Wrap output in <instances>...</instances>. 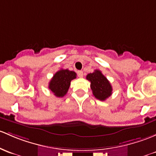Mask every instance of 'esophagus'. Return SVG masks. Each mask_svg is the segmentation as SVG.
Masks as SVG:
<instances>
[{
    "instance_id": "1",
    "label": "esophagus",
    "mask_w": 156,
    "mask_h": 156,
    "mask_svg": "<svg viewBox=\"0 0 156 156\" xmlns=\"http://www.w3.org/2000/svg\"><path fill=\"white\" fill-rule=\"evenodd\" d=\"M77 74H78V76L79 77V78H82V77L83 76V71H78V73H77Z\"/></svg>"
}]
</instances>
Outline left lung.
<instances>
[{
  "label": "left lung",
  "instance_id": "8db88e82",
  "mask_svg": "<svg viewBox=\"0 0 156 156\" xmlns=\"http://www.w3.org/2000/svg\"><path fill=\"white\" fill-rule=\"evenodd\" d=\"M87 79L90 81V88L95 97L100 101H105L112 94V87L109 81L101 71L96 69L87 75Z\"/></svg>",
  "mask_w": 156,
  "mask_h": 156
}]
</instances>
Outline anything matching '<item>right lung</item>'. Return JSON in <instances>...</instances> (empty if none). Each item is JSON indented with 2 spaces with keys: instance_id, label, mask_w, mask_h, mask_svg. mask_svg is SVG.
I'll return each mask as SVG.
<instances>
[{
  "instance_id": "obj_1",
  "label": "right lung",
  "mask_w": 156,
  "mask_h": 156,
  "mask_svg": "<svg viewBox=\"0 0 156 156\" xmlns=\"http://www.w3.org/2000/svg\"><path fill=\"white\" fill-rule=\"evenodd\" d=\"M76 78V73L69 69L57 71L49 82L48 88L57 97H63L68 92L72 80Z\"/></svg>"
}]
</instances>
